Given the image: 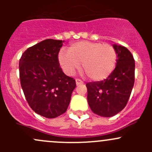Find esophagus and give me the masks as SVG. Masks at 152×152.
<instances>
[{
	"mask_svg": "<svg viewBox=\"0 0 152 152\" xmlns=\"http://www.w3.org/2000/svg\"><path fill=\"white\" fill-rule=\"evenodd\" d=\"M84 82H82V80H81V79H76V85H82V84H83Z\"/></svg>",
	"mask_w": 152,
	"mask_h": 152,
	"instance_id": "esophagus-1",
	"label": "esophagus"
}]
</instances>
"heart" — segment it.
<instances>
[{
  "label": "heart",
  "instance_id": "heart-1",
  "mask_svg": "<svg viewBox=\"0 0 152 152\" xmlns=\"http://www.w3.org/2000/svg\"><path fill=\"white\" fill-rule=\"evenodd\" d=\"M59 62L69 76L75 73L82 63V69L93 81L107 79L114 70L117 62L115 48L102 42L81 41L72 44L68 48L60 50Z\"/></svg>",
  "mask_w": 152,
  "mask_h": 152
}]
</instances>
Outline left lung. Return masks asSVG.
I'll list each match as a JSON object with an SVG mask.
<instances>
[{
    "mask_svg": "<svg viewBox=\"0 0 152 152\" xmlns=\"http://www.w3.org/2000/svg\"><path fill=\"white\" fill-rule=\"evenodd\" d=\"M117 63L113 73L101 82H88L87 102L95 114L115 115L126 107L134 83V59L126 48L114 45Z\"/></svg>",
    "mask_w": 152,
    "mask_h": 152,
    "instance_id": "left-lung-1",
    "label": "left lung"
}]
</instances>
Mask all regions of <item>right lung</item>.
I'll use <instances>...</instances> for the list:
<instances>
[{
  "label": "right lung",
  "instance_id": "right-lung-1",
  "mask_svg": "<svg viewBox=\"0 0 152 152\" xmlns=\"http://www.w3.org/2000/svg\"><path fill=\"white\" fill-rule=\"evenodd\" d=\"M64 41L47 39L28 48L19 61L20 85L36 113L54 118L66 112L76 81L62 72L58 55Z\"/></svg>",
  "mask_w": 152,
  "mask_h": 152
}]
</instances>
